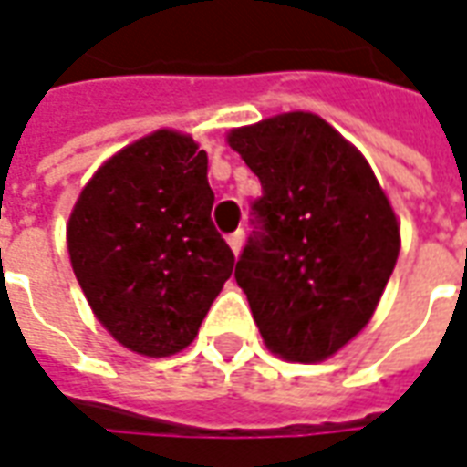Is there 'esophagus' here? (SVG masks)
<instances>
[{"mask_svg":"<svg viewBox=\"0 0 467 467\" xmlns=\"http://www.w3.org/2000/svg\"><path fill=\"white\" fill-rule=\"evenodd\" d=\"M241 244H244V231H234V234L228 236V246H231L234 254H239Z\"/></svg>","mask_w":467,"mask_h":467,"instance_id":"obj_1","label":"esophagus"}]
</instances>
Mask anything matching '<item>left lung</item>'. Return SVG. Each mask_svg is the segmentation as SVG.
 <instances>
[{"label":"left lung","instance_id":"obj_1","mask_svg":"<svg viewBox=\"0 0 467 467\" xmlns=\"http://www.w3.org/2000/svg\"><path fill=\"white\" fill-rule=\"evenodd\" d=\"M261 181L236 281L274 355L322 362L375 312L400 226L367 161L312 112L231 130Z\"/></svg>","mask_w":467,"mask_h":467}]
</instances>
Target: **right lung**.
Segmentation results:
<instances>
[{"instance_id":"right-lung-1","label":"right lung","mask_w":467,"mask_h":467,"mask_svg":"<svg viewBox=\"0 0 467 467\" xmlns=\"http://www.w3.org/2000/svg\"><path fill=\"white\" fill-rule=\"evenodd\" d=\"M208 158L173 130L112 155L69 216L75 276L102 327L145 357L193 342L234 271V251L211 221Z\"/></svg>"}]
</instances>
